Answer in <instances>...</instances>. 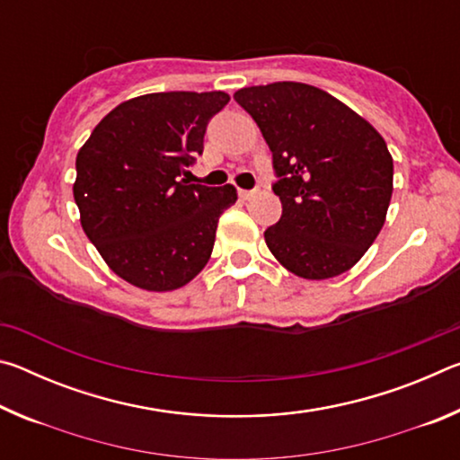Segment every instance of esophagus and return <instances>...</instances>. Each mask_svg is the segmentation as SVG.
Returning <instances> with one entry per match:
<instances>
[{
  "label": "esophagus",
  "instance_id": "esophagus-1",
  "mask_svg": "<svg viewBox=\"0 0 460 460\" xmlns=\"http://www.w3.org/2000/svg\"><path fill=\"white\" fill-rule=\"evenodd\" d=\"M255 194H258V189H253V190H239V197L243 199V200H249V199H253Z\"/></svg>",
  "mask_w": 460,
  "mask_h": 460
}]
</instances>
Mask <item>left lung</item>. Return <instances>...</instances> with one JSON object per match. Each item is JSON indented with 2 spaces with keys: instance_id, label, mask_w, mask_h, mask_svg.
<instances>
[{
  "instance_id": "left-lung-1",
  "label": "left lung",
  "mask_w": 460,
  "mask_h": 460,
  "mask_svg": "<svg viewBox=\"0 0 460 460\" xmlns=\"http://www.w3.org/2000/svg\"><path fill=\"white\" fill-rule=\"evenodd\" d=\"M271 150L282 217L270 252L292 274L326 279L351 270L385 223L394 160L377 129L329 93L305 83L239 89Z\"/></svg>"
}]
</instances>
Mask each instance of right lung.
<instances>
[{
    "mask_svg": "<svg viewBox=\"0 0 460 460\" xmlns=\"http://www.w3.org/2000/svg\"><path fill=\"white\" fill-rule=\"evenodd\" d=\"M223 91L150 93L109 111L76 154L83 231L115 274L142 290L182 288L207 266L227 186L189 184Z\"/></svg>",
    "mask_w": 460,
    "mask_h": 460,
    "instance_id": "obj_1",
    "label": "right lung"
}]
</instances>
